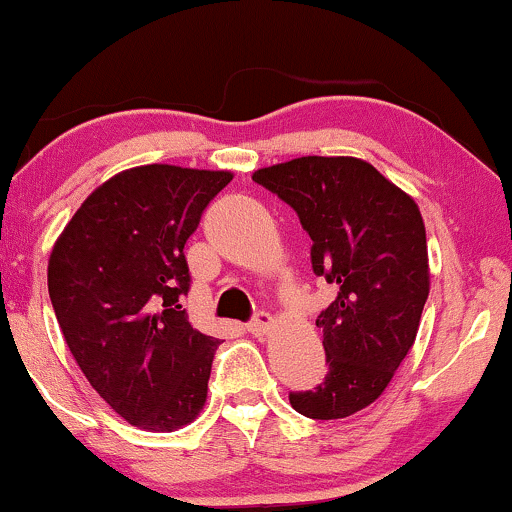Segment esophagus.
<instances>
[{"label": "esophagus", "instance_id": "esophagus-1", "mask_svg": "<svg viewBox=\"0 0 512 512\" xmlns=\"http://www.w3.org/2000/svg\"><path fill=\"white\" fill-rule=\"evenodd\" d=\"M273 315H270L268 311H258L254 318L249 320V323H246V330H249L251 334H256V337H261V334H266L270 327H273Z\"/></svg>", "mask_w": 512, "mask_h": 512}]
</instances>
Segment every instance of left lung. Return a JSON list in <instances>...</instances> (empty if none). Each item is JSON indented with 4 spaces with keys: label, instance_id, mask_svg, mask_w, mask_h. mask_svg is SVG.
Instances as JSON below:
<instances>
[{
    "label": "left lung",
    "instance_id": "1",
    "mask_svg": "<svg viewBox=\"0 0 512 512\" xmlns=\"http://www.w3.org/2000/svg\"><path fill=\"white\" fill-rule=\"evenodd\" d=\"M296 211L311 237V266L337 296L315 325L327 375L289 391L296 413L349 418L387 389L418 334L430 294L425 223L415 201L351 156H301L254 173Z\"/></svg>",
    "mask_w": 512,
    "mask_h": 512
}]
</instances>
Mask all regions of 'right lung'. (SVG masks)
I'll return each mask as SVG.
<instances>
[{
	"mask_svg": "<svg viewBox=\"0 0 512 512\" xmlns=\"http://www.w3.org/2000/svg\"><path fill=\"white\" fill-rule=\"evenodd\" d=\"M232 180L151 163L85 199L49 258V299L87 382L130 425L173 432L206 403L220 339L194 330L185 244Z\"/></svg>",
	"mask_w": 512,
	"mask_h": 512,
	"instance_id": "1",
	"label": "right lung"
}]
</instances>
